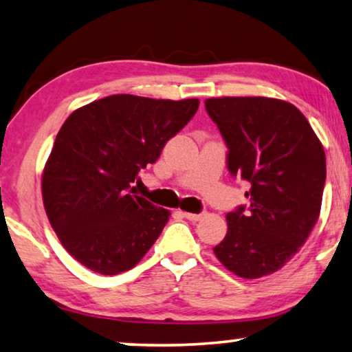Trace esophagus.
<instances>
[{"label": "esophagus", "mask_w": 352, "mask_h": 352, "mask_svg": "<svg viewBox=\"0 0 352 352\" xmlns=\"http://www.w3.org/2000/svg\"><path fill=\"white\" fill-rule=\"evenodd\" d=\"M183 218L190 219V221H201L204 218V213H188V212H183Z\"/></svg>", "instance_id": "1"}]
</instances>
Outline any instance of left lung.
Segmentation results:
<instances>
[{"mask_svg":"<svg viewBox=\"0 0 352 352\" xmlns=\"http://www.w3.org/2000/svg\"><path fill=\"white\" fill-rule=\"evenodd\" d=\"M210 118L228 145V169L251 185L226 214L228 234L213 253L240 278L280 270L300 250L321 212L326 153L303 113L281 99L210 98Z\"/></svg>","mask_w":352,"mask_h":352,"instance_id":"left-lung-1","label":"left lung"}]
</instances>
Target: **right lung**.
<instances>
[{
  "label": "right lung",
  "mask_w": 352,
  "mask_h": 352,
  "mask_svg": "<svg viewBox=\"0 0 352 352\" xmlns=\"http://www.w3.org/2000/svg\"><path fill=\"white\" fill-rule=\"evenodd\" d=\"M197 107L196 98L112 94L63 123L42 172V201L61 245L87 269L122 274L160 237L170 212L134 194L133 183Z\"/></svg>",
  "instance_id": "1"
}]
</instances>
